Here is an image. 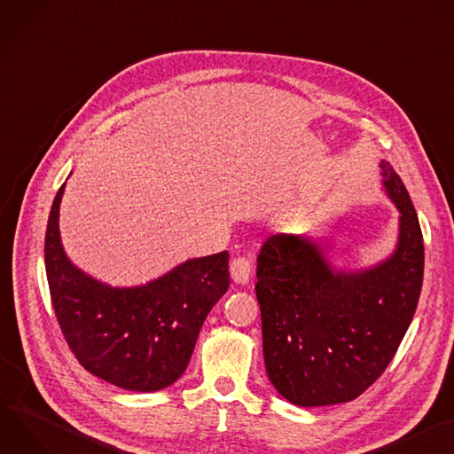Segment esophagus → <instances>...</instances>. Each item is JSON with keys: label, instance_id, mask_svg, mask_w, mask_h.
<instances>
[{"label": "esophagus", "instance_id": "esophagus-1", "mask_svg": "<svg viewBox=\"0 0 454 454\" xmlns=\"http://www.w3.org/2000/svg\"><path fill=\"white\" fill-rule=\"evenodd\" d=\"M250 271H252V264L247 257H235L230 262V274L231 279L239 285H245L250 279Z\"/></svg>", "mask_w": 454, "mask_h": 454}]
</instances>
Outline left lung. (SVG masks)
I'll return each instance as SVG.
<instances>
[{"instance_id": "obj_1", "label": "left lung", "mask_w": 454, "mask_h": 454, "mask_svg": "<svg viewBox=\"0 0 454 454\" xmlns=\"http://www.w3.org/2000/svg\"><path fill=\"white\" fill-rule=\"evenodd\" d=\"M400 209L396 252L381 264L336 271L319 240L270 235L257 257L255 295L270 381L301 407L356 400L383 374L416 312L424 237L405 184L381 160Z\"/></svg>"}]
</instances>
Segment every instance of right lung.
<instances>
[{
  "instance_id": "add662e5",
  "label": "right lung",
  "mask_w": 454,
  "mask_h": 454,
  "mask_svg": "<svg viewBox=\"0 0 454 454\" xmlns=\"http://www.w3.org/2000/svg\"><path fill=\"white\" fill-rule=\"evenodd\" d=\"M58 190L45 231L52 309L80 365L120 388L155 392L186 371L200 326L230 286L228 252L190 259L137 288H111L66 257Z\"/></svg>"
}]
</instances>
